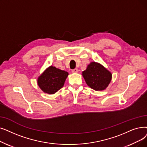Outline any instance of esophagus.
I'll return each mask as SVG.
<instances>
[{"label": "esophagus", "instance_id": "34e87169", "mask_svg": "<svg viewBox=\"0 0 147 147\" xmlns=\"http://www.w3.org/2000/svg\"><path fill=\"white\" fill-rule=\"evenodd\" d=\"M71 71L73 73H76L78 72V68H74V69H72Z\"/></svg>", "mask_w": 147, "mask_h": 147}]
</instances>
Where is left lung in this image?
Masks as SVG:
<instances>
[{"label": "left lung", "mask_w": 147, "mask_h": 147, "mask_svg": "<svg viewBox=\"0 0 147 147\" xmlns=\"http://www.w3.org/2000/svg\"><path fill=\"white\" fill-rule=\"evenodd\" d=\"M86 84L95 91H102L108 86L112 80V73L100 63L91 62L82 72Z\"/></svg>", "instance_id": "1"}]
</instances>
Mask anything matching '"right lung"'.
<instances>
[{
    "label": "right lung",
    "instance_id": "right-lung-1",
    "mask_svg": "<svg viewBox=\"0 0 147 147\" xmlns=\"http://www.w3.org/2000/svg\"><path fill=\"white\" fill-rule=\"evenodd\" d=\"M68 76V72L50 66L38 77L37 83L44 92L53 94L63 87Z\"/></svg>",
    "mask_w": 147,
    "mask_h": 147
}]
</instances>
